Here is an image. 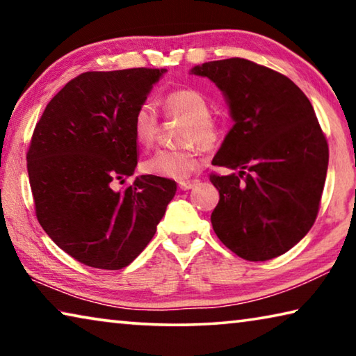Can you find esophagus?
I'll return each instance as SVG.
<instances>
[{
	"instance_id": "1",
	"label": "esophagus",
	"mask_w": 356,
	"mask_h": 356,
	"mask_svg": "<svg viewBox=\"0 0 356 356\" xmlns=\"http://www.w3.org/2000/svg\"><path fill=\"white\" fill-rule=\"evenodd\" d=\"M197 182H200V180H180L179 182V188L180 190H190V188H193V186H195Z\"/></svg>"
}]
</instances>
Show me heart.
Listing matches in <instances>:
<instances>
[{
  "label": "heart",
  "mask_w": 356,
  "mask_h": 356,
  "mask_svg": "<svg viewBox=\"0 0 356 356\" xmlns=\"http://www.w3.org/2000/svg\"><path fill=\"white\" fill-rule=\"evenodd\" d=\"M161 108L168 118H180L184 124L179 130L177 149H161L143 161V171L149 176L182 180L200 166L197 149L210 150L221 140V125L210 116L209 99L197 89L180 88L161 99ZM135 141L141 147H152L159 134V114L150 104L136 108L131 120Z\"/></svg>",
  "instance_id": "heart-1"
}]
</instances>
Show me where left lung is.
<instances>
[{
  "label": "left lung",
  "mask_w": 356,
  "mask_h": 356,
  "mask_svg": "<svg viewBox=\"0 0 356 356\" xmlns=\"http://www.w3.org/2000/svg\"><path fill=\"white\" fill-rule=\"evenodd\" d=\"M191 74L225 92L234 127L210 174L220 201L210 221L246 261H268L297 245L317 218L328 170V143L303 91L286 75L243 58L204 63Z\"/></svg>",
  "instance_id": "8db88e82"
}]
</instances>
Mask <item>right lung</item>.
<instances>
[{
  "label": "right lung",
  "mask_w": 356,
  "mask_h": 356,
  "mask_svg": "<svg viewBox=\"0 0 356 356\" xmlns=\"http://www.w3.org/2000/svg\"><path fill=\"white\" fill-rule=\"evenodd\" d=\"M166 69L84 72L47 105L26 154L35 216L59 248L102 270L127 267L146 248L177 185L134 176L136 108Z\"/></svg>",
  "instance_id": "right-lung-1"
}]
</instances>
